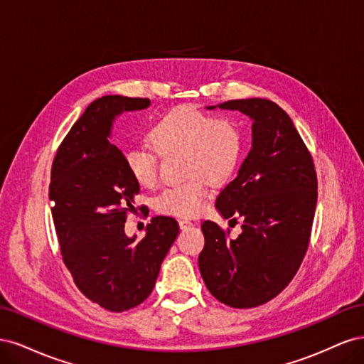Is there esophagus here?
I'll list each match as a JSON object with an SVG mask.
<instances>
[{"label": "esophagus", "mask_w": 364, "mask_h": 364, "mask_svg": "<svg viewBox=\"0 0 364 364\" xmlns=\"http://www.w3.org/2000/svg\"><path fill=\"white\" fill-rule=\"evenodd\" d=\"M179 226H181V229H188L190 226H193V223H191V220H188V218H181Z\"/></svg>", "instance_id": "obj_1"}]
</instances>
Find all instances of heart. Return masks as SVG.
<instances>
[{"label":"heart","instance_id":"b5f03b06","mask_svg":"<svg viewBox=\"0 0 364 364\" xmlns=\"http://www.w3.org/2000/svg\"><path fill=\"white\" fill-rule=\"evenodd\" d=\"M153 149L147 144L132 146L124 153L126 168L141 186L158 181V153H183L185 176L188 181L162 190L155 209L174 217H194L202 211L208 197L206 181L213 185L226 182L235 171L243 135L230 118H217L193 107L173 109L150 132Z\"/></svg>","mask_w":364,"mask_h":364}]
</instances>
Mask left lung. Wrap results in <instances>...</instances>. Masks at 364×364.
I'll return each instance as SVG.
<instances>
[{"label":"left lung","mask_w":364,"mask_h":364,"mask_svg":"<svg viewBox=\"0 0 364 364\" xmlns=\"http://www.w3.org/2000/svg\"><path fill=\"white\" fill-rule=\"evenodd\" d=\"M252 119V147L237 178L218 194L225 218H243L241 234L202 223L199 269L211 294L232 308L269 302L293 279L305 257L317 203L313 158L285 111L266 98L229 100L208 109Z\"/></svg>","instance_id":"8db88e82"}]
</instances>
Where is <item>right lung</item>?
<instances>
[{
    "instance_id": "obj_1",
    "label": "right lung",
    "mask_w": 364,
    "mask_h": 364,
    "mask_svg": "<svg viewBox=\"0 0 364 364\" xmlns=\"http://www.w3.org/2000/svg\"><path fill=\"white\" fill-rule=\"evenodd\" d=\"M149 106V98H97L62 141L51 168L48 194L65 266L87 299L114 313L147 299L179 234L178 222L164 215L151 218L141 241L124 232L139 183L111 142L112 126L123 112Z\"/></svg>"
}]
</instances>
